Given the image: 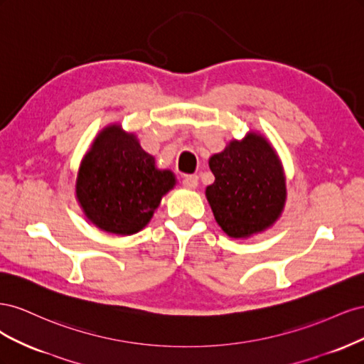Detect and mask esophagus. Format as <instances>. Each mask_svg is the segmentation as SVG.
<instances>
[{
    "instance_id": "34e87169",
    "label": "esophagus",
    "mask_w": 364,
    "mask_h": 364,
    "mask_svg": "<svg viewBox=\"0 0 364 364\" xmlns=\"http://www.w3.org/2000/svg\"><path fill=\"white\" fill-rule=\"evenodd\" d=\"M182 185L185 186V188H188V190H196L197 185H199V178H197V176H194V174L183 176Z\"/></svg>"
}]
</instances>
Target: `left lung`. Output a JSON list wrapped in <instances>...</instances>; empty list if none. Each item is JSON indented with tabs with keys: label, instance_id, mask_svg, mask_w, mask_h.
<instances>
[{
	"label": "left lung",
	"instance_id": "obj_1",
	"mask_svg": "<svg viewBox=\"0 0 364 364\" xmlns=\"http://www.w3.org/2000/svg\"><path fill=\"white\" fill-rule=\"evenodd\" d=\"M209 168L215 181L206 188L208 202L229 237H249L277 222L287 190L277 153L261 135L230 141Z\"/></svg>",
	"mask_w": 364,
	"mask_h": 364
}]
</instances>
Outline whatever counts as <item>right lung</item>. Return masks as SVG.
I'll return each mask as SVG.
<instances>
[{"label":"right lung","mask_w":364,"mask_h":364,"mask_svg":"<svg viewBox=\"0 0 364 364\" xmlns=\"http://www.w3.org/2000/svg\"><path fill=\"white\" fill-rule=\"evenodd\" d=\"M174 183V174L158 170L155 158L141 149L135 135L111 126L97 136L83 158L75 194L95 226L130 235L150 222L162 196Z\"/></svg>","instance_id":"obj_1"}]
</instances>
